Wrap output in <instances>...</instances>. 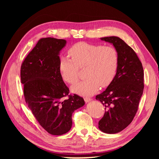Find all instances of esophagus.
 Returning a JSON list of instances; mask_svg holds the SVG:
<instances>
[{
	"label": "esophagus",
	"instance_id": "esophagus-1",
	"mask_svg": "<svg viewBox=\"0 0 159 159\" xmlns=\"http://www.w3.org/2000/svg\"><path fill=\"white\" fill-rule=\"evenodd\" d=\"M84 100H85V103H88V102H90V101L91 100V98H84Z\"/></svg>",
	"mask_w": 159,
	"mask_h": 159
}]
</instances>
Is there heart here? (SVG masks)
I'll use <instances>...</instances> for the list:
<instances>
[{
  "mask_svg": "<svg viewBox=\"0 0 159 159\" xmlns=\"http://www.w3.org/2000/svg\"><path fill=\"white\" fill-rule=\"evenodd\" d=\"M68 53L72 59L61 56L59 70L62 78L74 84L79 78V68L85 67V80L71 88L74 93L91 95L99 88L109 85L117 74L119 54L112 46H102L80 42L72 46Z\"/></svg>",
  "mask_w": 159,
  "mask_h": 159,
  "instance_id": "heart-1",
  "label": "heart"
}]
</instances>
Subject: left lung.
<instances>
[{"label": "left lung", "instance_id": "1", "mask_svg": "<svg viewBox=\"0 0 159 159\" xmlns=\"http://www.w3.org/2000/svg\"><path fill=\"white\" fill-rule=\"evenodd\" d=\"M101 40L112 44L119 54L115 78L95 98L105 107L99 129L103 133L115 134L125 129L135 116L143 92L144 72L136 53L121 38L108 36Z\"/></svg>", "mask_w": 159, "mask_h": 159}]
</instances>
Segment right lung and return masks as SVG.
Wrapping results in <instances>:
<instances>
[{"label": "right lung", "mask_w": 159, "mask_h": 159, "mask_svg": "<svg viewBox=\"0 0 159 159\" xmlns=\"http://www.w3.org/2000/svg\"><path fill=\"white\" fill-rule=\"evenodd\" d=\"M66 40L41 38L28 54L20 68L21 83L28 107L40 125L54 135L68 132L72 113L85 102L79 95H69L59 70L60 52ZM68 96L69 98L65 99Z\"/></svg>", "instance_id": "1"}]
</instances>
